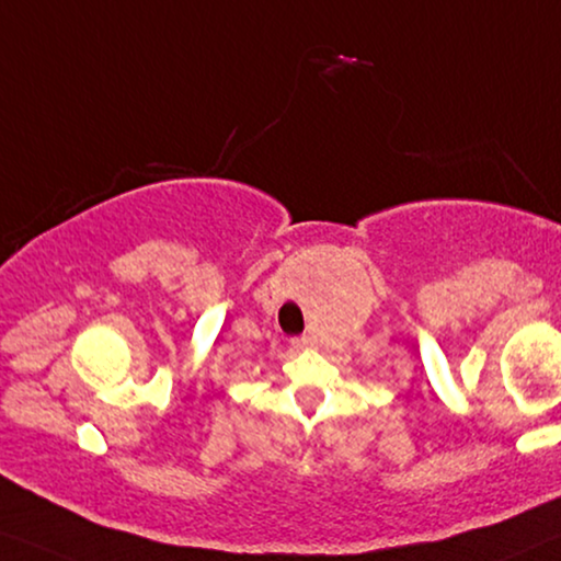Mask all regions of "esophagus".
<instances>
[{
	"mask_svg": "<svg viewBox=\"0 0 561 561\" xmlns=\"http://www.w3.org/2000/svg\"><path fill=\"white\" fill-rule=\"evenodd\" d=\"M291 347H295V350H309V347H312V337L291 340Z\"/></svg>",
	"mask_w": 561,
	"mask_h": 561,
	"instance_id": "1",
	"label": "esophagus"
}]
</instances>
